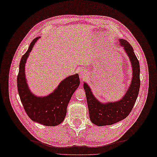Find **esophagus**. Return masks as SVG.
<instances>
[{
	"mask_svg": "<svg viewBox=\"0 0 157 157\" xmlns=\"http://www.w3.org/2000/svg\"><path fill=\"white\" fill-rule=\"evenodd\" d=\"M88 75V72L86 70H81L80 71V73H79V76H80V78H82V79H84L85 77H86Z\"/></svg>",
	"mask_w": 157,
	"mask_h": 157,
	"instance_id": "34e87169",
	"label": "esophagus"
}]
</instances>
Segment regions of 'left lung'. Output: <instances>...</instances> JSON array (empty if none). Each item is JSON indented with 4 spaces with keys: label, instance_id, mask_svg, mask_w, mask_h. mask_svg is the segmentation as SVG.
<instances>
[{
    "label": "left lung",
    "instance_id": "obj_1",
    "mask_svg": "<svg viewBox=\"0 0 157 157\" xmlns=\"http://www.w3.org/2000/svg\"><path fill=\"white\" fill-rule=\"evenodd\" d=\"M119 44L128 57L132 69V77L127 91L116 101L101 102L94 96L87 82H84L90 121L98 126L111 125L126 118L132 110L140 87V63L134 49L126 40L119 39Z\"/></svg>",
    "mask_w": 157,
    "mask_h": 157
}]
</instances>
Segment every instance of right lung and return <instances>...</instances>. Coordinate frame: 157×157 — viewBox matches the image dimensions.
<instances>
[{
  "mask_svg": "<svg viewBox=\"0 0 157 157\" xmlns=\"http://www.w3.org/2000/svg\"><path fill=\"white\" fill-rule=\"evenodd\" d=\"M40 38L36 37L22 56L17 75V90L23 108L31 119L41 124L55 126L64 121L67 105L73 93L80 85L78 74L70 75L61 80L53 92L38 96L29 89L25 76V64L33 46Z\"/></svg>",
  "mask_w": 157,
  "mask_h": 157,
  "instance_id": "1",
  "label": "right lung"
}]
</instances>
